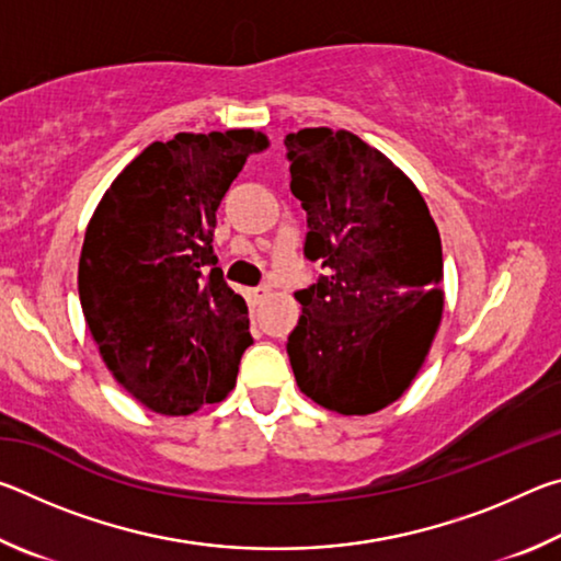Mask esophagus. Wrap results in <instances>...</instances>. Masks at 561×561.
Returning a JSON list of instances; mask_svg holds the SVG:
<instances>
[{
    "label": "esophagus",
    "instance_id": "34e87169",
    "mask_svg": "<svg viewBox=\"0 0 561 561\" xmlns=\"http://www.w3.org/2000/svg\"><path fill=\"white\" fill-rule=\"evenodd\" d=\"M270 297V287H257V289H252L250 291V299H252V304H262L264 299Z\"/></svg>",
    "mask_w": 561,
    "mask_h": 561
}]
</instances>
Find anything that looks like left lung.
Listing matches in <instances>:
<instances>
[{
	"instance_id": "8db88e82",
	"label": "left lung",
	"mask_w": 561,
	"mask_h": 561,
	"mask_svg": "<svg viewBox=\"0 0 561 561\" xmlns=\"http://www.w3.org/2000/svg\"><path fill=\"white\" fill-rule=\"evenodd\" d=\"M284 146L307 210L304 257L324 270L294 291V378L329 411L376 413L411 386L438 331V227L403 170L354 133L301 128Z\"/></svg>"
}]
</instances>
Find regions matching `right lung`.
Here are the masks:
<instances>
[{
    "label": "right lung",
    "instance_id": "obj_1",
    "mask_svg": "<svg viewBox=\"0 0 561 561\" xmlns=\"http://www.w3.org/2000/svg\"><path fill=\"white\" fill-rule=\"evenodd\" d=\"M260 130L178 133L123 168L93 213L79 299L108 371L163 415L220 403L252 344L247 304L213 252L215 213Z\"/></svg>",
    "mask_w": 561,
    "mask_h": 561
}]
</instances>
